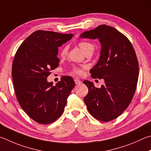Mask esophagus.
I'll return each mask as SVG.
<instances>
[{"label": "esophagus", "mask_w": 151, "mask_h": 151, "mask_svg": "<svg viewBox=\"0 0 151 151\" xmlns=\"http://www.w3.org/2000/svg\"><path fill=\"white\" fill-rule=\"evenodd\" d=\"M74 81H75V83L76 84V85H79V84L81 83V81L79 80L78 78L74 79Z\"/></svg>", "instance_id": "esophagus-1"}]
</instances>
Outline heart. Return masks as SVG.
I'll use <instances>...</instances> for the list:
<instances>
[{
  "label": "heart",
  "mask_w": 151,
  "mask_h": 151,
  "mask_svg": "<svg viewBox=\"0 0 151 151\" xmlns=\"http://www.w3.org/2000/svg\"><path fill=\"white\" fill-rule=\"evenodd\" d=\"M79 46L80 47V48L81 50L85 53L86 51L90 50V49H93V46L92 45L91 43L88 42H81L79 43ZM68 54V47H63L60 52V56L62 58H64L66 55ZM73 74H77V75H81L83 73V70L81 68H74L72 71Z\"/></svg>",
  "instance_id": "b5f03b06"
}]
</instances>
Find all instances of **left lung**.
I'll use <instances>...</instances> for the list:
<instances>
[{
	"label": "left lung",
	"mask_w": 151,
	"mask_h": 151,
	"mask_svg": "<svg viewBox=\"0 0 151 151\" xmlns=\"http://www.w3.org/2000/svg\"><path fill=\"white\" fill-rule=\"evenodd\" d=\"M80 37L99 40L100 57L90 73L91 78L105 81L101 88H96L93 82L84 81L89 89L84 102L97 119L104 122L115 119L129 106L135 91L139 76L135 52L125 35L107 25L84 32Z\"/></svg>",
	"instance_id": "left-lung-1"
}]
</instances>
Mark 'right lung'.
Returning <instances> with one entry per match:
<instances>
[{"label":"right lung","instance_id":"add662e5","mask_svg":"<svg viewBox=\"0 0 151 151\" xmlns=\"http://www.w3.org/2000/svg\"><path fill=\"white\" fill-rule=\"evenodd\" d=\"M72 37L73 34L38 30L16 53L12 68L16 96L22 109L37 123L46 125L58 119L75 86L70 76H63L55 86L47 81L50 70L59 65L58 47Z\"/></svg>","mask_w":151,"mask_h":151}]
</instances>
